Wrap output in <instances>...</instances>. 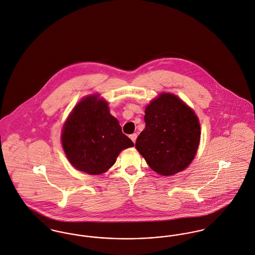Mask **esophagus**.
I'll return each mask as SVG.
<instances>
[{
  "label": "esophagus",
  "instance_id": "1",
  "mask_svg": "<svg viewBox=\"0 0 255 255\" xmlns=\"http://www.w3.org/2000/svg\"><path fill=\"white\" fill-rule=\"evenodd\" d=\"M129 137H130V139L132 140V142H133V143H135L136 138H137V134H136V133H132V134H130V135H129Z\"/></svg>",
  "mask_w": 255,
  "mask_h": 255
}]
</instances>
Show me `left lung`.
Wrapping results in <instances>:
<instances>
[{
  "label": "left lung",
  "mask_w": 255,
  "mask_h": 255,
  "mask_svg": "<svg viewBox=\"0 0 255 255\" xmlns=\"http://www.w3.org/2000/svg\"><path fill=\"white\" fill-rule=\"evenodd\" d=\"M146 127L135 148L157 173L182 171L197 153L201 127L195 112L176 95L161 93L145 109Z\"/></svg>",
  "instance_id": "8db88e82"
}]
</instances>
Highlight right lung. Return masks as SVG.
<instances>
[{
    "instance_id": "obj_1",
    "label": "right lung",
    "mask_w": 255,
    "mask_h": 255,
    "mask_svg": "<svg viewBox=\"0 0 255 255\" xmlns=\"http://www.w3.org/2000/svg\"><path fill=\"white\" fill-rule=\"evenodd\" d=\"M90 95L73 109L62 128L61 142L69 162L77 169L92 175L107 171L120 152L132 147L107 101Z\"/></svg>"
}]
</instances>
